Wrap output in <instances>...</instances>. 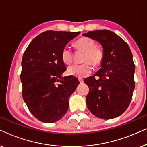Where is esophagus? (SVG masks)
I'll return each mask as SVG.
<instances>
[{
	"mask_svg": "<svg viewBox=\"0 0 147 147\" xmlns=\"http://www.w3.org/2000/svg\"><path fill=\"white\" fill-rule=\"evenodd\" d=\"M79 81H80V83H83V82H84V80L82 79V78H79Z\"/></svg>",
	"mask_w": 147,
	"mask_h": 147,
	"instance_id": "34e87169",
	"label": "esophagus"
}]
</instances>
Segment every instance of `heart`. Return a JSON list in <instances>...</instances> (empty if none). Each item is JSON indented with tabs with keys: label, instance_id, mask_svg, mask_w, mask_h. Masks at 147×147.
<instances>
[{
	"label": "heart",
	"instance_id": "obj_1",
	"mask_svg": "<svg viewBox=\"0 0 147 147\" xmlns=\"http://www.w3.org/2000/svg\"><path fill=\"white\" fill-rule=\"evenodd\" d=\"M78 49L82 50L84 53L82 64H73L67 68L69 75L82 78L89 76L92 71V65L95 67L102 63L104 58V51L101 48L96 46V42L89 37H82L76 42ZM61 59L65 63H71L74 53L70 47L65 45L61 51Z\"/></svg>",
	"mask_w": 147,
	"mask_h": 147
}]
</instances>
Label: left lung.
<instances>
[{
  "instance_id": "obj_1",
  "label": "left lung",
  "mask_w": 147,
  "mask_h": 147,
  "mask_svg": "<svg viewBox=\"0 0 147 147\" xmlns=\"http://www.w3.org/2000/svg\"><path fill=\"white\" fill-rule=\"evenodd\" d=\"M96 40L104 49L101 69L95 76L84 80L90 92L86 104L98 118L112 119L127 109L135 87L134 65L129 46L121 37L109 30H98L83 34Z\"/></svg>"
}]
</instances>
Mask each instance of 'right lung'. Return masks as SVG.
Listing matches in <instances>:
<instances>
[{
    "label": "right lung",
    "mask_w": 147,
    "mask_h": 147,
    "mask_svg": "<svg viewBox=\"0 0 147 147\" xmlns=\"http://www.w3.org/2000/svg\"><path fill=\"white\" fill-rule=\"evenodd\" d=\"M80 32L47 31L34 38L22 59V95L31 113L46 123L61 119L69 96L80 84L74 76L61 78L66 70L61 51Z\"/></svg>",
    "instance_id": "1"
}]
</instances>
